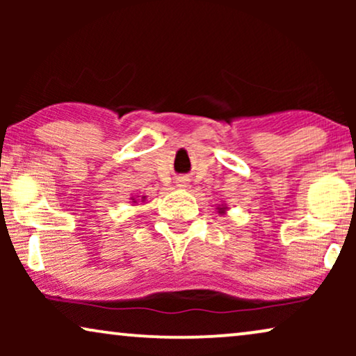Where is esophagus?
I'll use <instances>...</instances> for the list:
<instances>
[{
    "label": "esophagus",
    "mask_w": 356,
    "mask_h": 356,
    "mask_svg": "<svg viewBox=\"0 0 356 356\" xmlns=\"http://www.w3.org/2000/svg\"><path fill=\"white\" fill-rule=\"evenodd\" d=\"M178 186H184V184H178Z\"/></svg>",
    "instance_id": "esophagus-1"
}]
</instances>
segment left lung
I'll return each mask as SVG.
<instances>
[{"label": "left lung", "instance_id": "1", "mask_svg": "<svg viewBox=\"0 0 356 356\" xmlns=\"http://www.w3.org/2000/svg\"><path fill=\"white\" fill-rule=\"evenodd\" d=\"M225 211H227V206H222V207H218V212H220V213H225Z\"/></svg>", "mask_w": 356, "mask_h": 356}]
</instances>
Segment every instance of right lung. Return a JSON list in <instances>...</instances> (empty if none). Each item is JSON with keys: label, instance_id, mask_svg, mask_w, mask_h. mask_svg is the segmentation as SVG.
Instances as JSON below:
<instances>
[{"label": "right lung", "instance_id": "1", "mask_svg": "<svg viewBox=\"0 0 356 356\" xmlns=\"http://www.w3.org/2000/svg\"><path fill=\"white\" fill-rule=\"evenodd\" d=\"M131 201H133V202H138V201H136L134 197H131ZM143 201H145V196H143Z\"/></svg>", "mask_w": 356, "mask_h": 356}]
</instances>
